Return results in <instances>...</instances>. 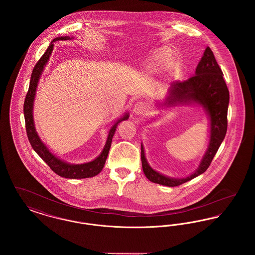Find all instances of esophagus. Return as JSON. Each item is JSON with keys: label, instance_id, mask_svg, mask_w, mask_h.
I'll return each instance as SVG.
<instances>
[{"label": "esophagus", "instance_id": "esophagus-1", "mask_svg": "<svg viewBox=\"0 0 255 255\" xmlns=\"http://www.w3.org/2000/svg\"><path fill=\"white\" fill-rule=\"evenodd\" d=\"M147 111H148V105L146 104L145 102L139 101V102H136L133 105V114L136 115V116L143 115V114H145Z\"/></svg>", "mask_w": 255, "mask_h": 255}]
</instances>
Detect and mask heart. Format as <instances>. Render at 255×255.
<instances>
[{"mask_svg":"<svg viewBox=\"0 0 255 255\" xmlns=\"http://www.w3.org/2000/svg\"><path fill=\"white\" fill-rule=\"evenodd\" d=\"M171 60V52L168 49L162 48L155 51V53L152 55L150 60L147 64V68L149 71L154 72L159 69L164 64L168 63Z\"/></svg>","mask_w":255,"mask_h":255,"instance_id":"b5f03b06","label":"heart"}]
</instances>
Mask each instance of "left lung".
Segmentation results:
<instances>
[{
    "label": "left lung",
    "mask_w": 255,
    "mask_h": 255,
    "mask_svg": "<svg viewBox=\"0 0 255 255\" xmlns=\"http://www.w3.org/2000/svg\"><path fill=\"white\" fill-rule=\"evenodd\" d=\"M223 75L212 50L207 47L197 66L194 76L184 82H173L164 101L157 102L158 108L165 107V109L178 105L201 106L209 121V141L198 168L184 178H172L153 169L147 161L144 147L141 143L142 169L150 182L170 187L178 186L205 173L208 168L228 129L230 92Z\"/></svg>",
    "instance_id": "obj_1"
}]
</instances>
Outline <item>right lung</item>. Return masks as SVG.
<instances>
[{
  "label": "right lung",
  "mask_w": 255,
  "mask_h": 255,
  "mask_svg": "<svg viewBox=\"0 0 255 255\" xmlns=\"http://www.w3.org/2000/svg\"><path fill=\"white\" fill-rule=\"evenodd\" d=\"M73 39V36H61L57 37L51 41L49 44V48L46 50V52L42 55L40 60L37 62L30 77L29 88L28 92L26 94V97L24 99V122H25V129L28 140L32 146L33 150L38 154V156L42 158L53 172H55L57 175L63 178L67 179H85V178H92L98 175L101 170L103 169L104 164L106 162V159L109 154L110 148L112 144L113 136L116 133L118 125L123 122L127 121L129 119V112L124 113L122 118H120L118 121H116L114 125L111 127L107 136L106 143L103 147L101 153L97 156V158L89 162H84L80 164L70 163L65 161L64 159H61L57 156H55L49 148L46 145L42 139L40 138L39 134L37 133L34 120H33V105H34V99L36 96L37 86L39 83L40 77L45 70L46 65L48 64L49 57L52 53L54 42L59 40H70Z\"/></svg>",
  "instance_id": "1"
}]
</instances>
